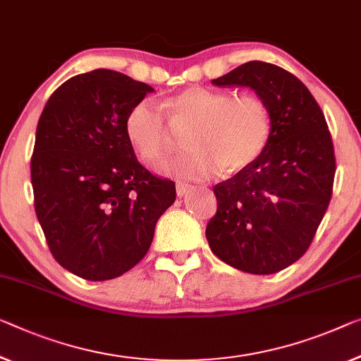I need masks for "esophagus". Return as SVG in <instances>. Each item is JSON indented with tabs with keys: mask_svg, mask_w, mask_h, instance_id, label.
Instances as JSON below:
<instances>
[{
	"mask_svg": "<svg viewBox=\"0 0 361 361\" xmlns=\"http://www.w3.org/2000/svg\"><path fill=\"white\" fill-rule=\"evenodd\" d=\"M192 190L191 185H186V183H176V195L180 197L185 196L186 192H190Z\"/></svg>",
	"mask_w": 361,
	"mask_h": 361,
	"instance_id": "34e87169",
	"label": "esophagus"
}]
</instances>
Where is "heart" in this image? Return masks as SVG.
Returning <instances> with one entry per match:
<instances>
[{
    "mask_svg": "<svg viewBox=\"0 0 361 361\" xmlns=\"http://www.w3.org/2000/svg\"><path fill=\"white\" fill-rule=\"evenodd\" d=\"M171 125H192L186 144L191 150L166 162L162 170L185 180H207L214 175L238 173L259 159L271 136V115L255 95H236L207 87H188L165 100ZM129 144L144 162L165 157L171 141L157 105L139 100L125 118Z\"/></svg>",
    "mask_w": 361,
    "mask_h": 361,
    "instance_id": "b5f03b06",
    "label": "heart"
}]
</instances>
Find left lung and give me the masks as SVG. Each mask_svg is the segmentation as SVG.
<instances>
[{"label":"left lung","mask_w":361,"mask_h":361,"mask_svg":"<svg viewBox=\"0 0 361 361\" xmlns=\"http://www.w3.org/2000/svg\"><path fill=\"white\" fill-rule=\"evenodd\" d=\"M212 84L255 90L271 136L255 164L214 188L206 238L238 271L279 272L305 255L329 206L336 157L326 118L306 85L276 64L248 61Z\"/></svg>","instance_id":"obj_1"}]
</instances>
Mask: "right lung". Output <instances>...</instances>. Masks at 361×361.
Returning <instances> with one entry per match:
<instances>
[{
    "label": "right lung",
    "mask_w": 361,
    "mask_h": 361,
    "mask_svg": "<svg viewBox=\"0 0 361 361\" xmlns=\"http://www.w3.org/2000/svg\"><path fill=\"white\" fill-rule=\"evenodd\" d=\"M149 84L110 69L78 74L45 104L30 160L35 214L51 255L85 281H110L146 256L175 183L137 162L125 134Z\"/></svg>",
    "instance_id": "obj_1"
}]
</instances>
